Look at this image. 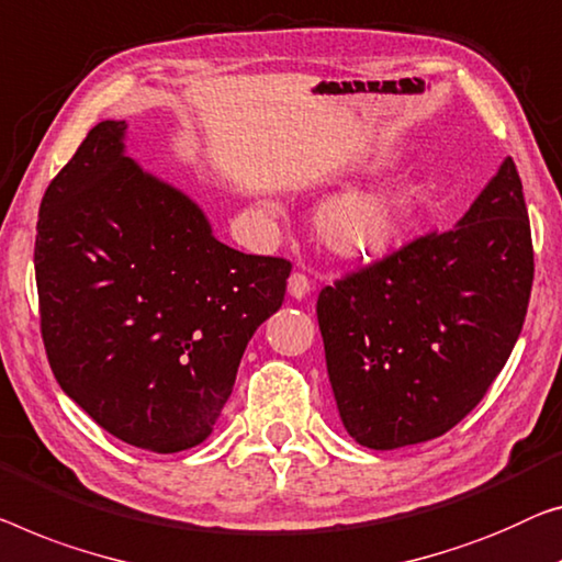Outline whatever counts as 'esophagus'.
<instances>
[{
    "instance_id": "obj_1",
    "label": "esophagus",
    "mask_w": 562,
    "mask_h": 562,
    "mask_svg": "<svg viewBox=\"0 0 562 562\" xmlns=\"http://www.w3.org/2000/svg\"><path fill=\"white\" fill-rule=\"evenodd\" d=\"M310 288H313V284H310V280H307V274L305 272H292L290 274V280H288V290H290V295L295 297V300H303L307 292H310Z\"/></svg>"
}]
</instances>
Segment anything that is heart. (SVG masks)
Returning a JSON list of instances; mask_svg holds the SVG:
<instances>
[{"instance_id":"obj_1","label":"heart","mask_w":562,"mask_h":562,"mask_svg":"<svg viewBox=\"0 0 562 562\" xmlns=\"http://www.w3.org/2000/svg\"><path fill=\"white\" fill-rule=\"evenodd\" d=\"M414 189L406 183L350 191L335 196L317 214V237L330 252L350 259L379 257L398 239L412 214Z\"/></svg>"}]
</instances>
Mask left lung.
Here are the masks:
<instances>
[{"instance_id":"8db88e82","label":"left lung","mask_w":562,"mask_h":562,"mask_svg":"<svg viewBox=\"0 0 562 562\" xmlns=\"http://www.w3.org/2000/svg\"><path fill=\"white\" fill-rule=\"evenodd\" d=\"M513 158L457 227L321 290L335 404L368 449L437 439L484 398L520 338L535 259Z\"/></svg>"}]
</instances>
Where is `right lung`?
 <instances>
[{
	"instance_id": "right-lung-1",
	"label": "right lung",
	"mask_w": 562,
	"mask_h": 562,
	"mask_svg": "<svg viewBox=\"0 0 562 562\" xmlns=\"http://www.w3.org/2000/svg\"><path fill=\"white\" fill-rule=\"evenodd\" d=\"M123 133L98 123L42 196L40 330L98 426L173 454L212 434L292 265L222 245L194 201L123 156Z\"/></svg>"
}]
</instances>
